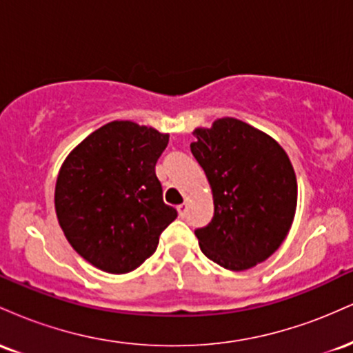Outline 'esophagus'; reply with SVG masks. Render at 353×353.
I'll list each match as a JSON object with an SVG mask.
<instances>
[{"label":"esophagus","instance_id":"esophagus-1","mask_svg":"<svg viewBox=\"0 0 353 353\" xmlns=\"http://www.w3.org/2000/svg\"><path fill=\"white\" fill-rule=\"evenodd\" d=\"M177 212H179L181 217L188 216V202H184V204L177 205Z\"/></svg>","mask_w":353,"mask_h":353}]
</instances>
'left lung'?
<instances>
[{"instance_id":"left-lung-1","label":"left lung","mask_w":353,"mask_h":353,"mask_svg":"<svg viewBox=\"0 0 353 353\" xmlns=\"http://www.w3.org/2000/svg\"><path fill=\"white\" fill-rule=\"evenodd\" d=\"M190 152L212 189L214 217L196 229L201 250L229 270H247L281 247L297 208V179L277 141L244 121L197 128Z\"/></svg>"}]
</instances>
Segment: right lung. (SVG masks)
Wrapping results in <instances>:
<instances>
[{
  "label": "right lung",
  "mask_w": 353,
  "mask_h": 353,
  "mask_svg": "<svg viewBox=\"0 0 353 353\" xmlns=\"http://www.w3.org/2000/svg\"><path fill=\"white\" fill-rule=\"evenodd\" d=\"M169 134L132 121H112L76 145L54 189L58 222L89 264L128 274L156 252L161 232L177 217L164 204L156 163Z\"/></svg>",
  "instance_id": "1"
}]
</instances>
